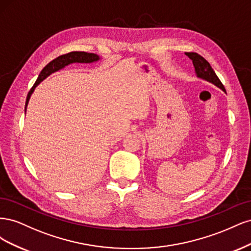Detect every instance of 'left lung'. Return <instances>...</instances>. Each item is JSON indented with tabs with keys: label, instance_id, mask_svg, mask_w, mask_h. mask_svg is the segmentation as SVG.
I'll return each mask as SVG.
<instances>
[{
	"label": "left lung",
	"instance_id": "1",
	"mask_svg": "<svg viewBox=\"0 0 251 251\" xmlns=\"http://www.w3.org/2000/svg\"><path fill=\"white\" fill-rule=\"evenodd\" d=\"M185 54L193 60V65L195 67V71H196L197 76H198L199 78H202L204 80H207L211 83H214L215 86H217L218 88L223 90L224 92H226L223 83L221 82V80L219 79L214 69H212L211 66L209 65V63L206 59L196 52H186Z\"/></svg>",
	"mask_w": 251,
	"mask_h": 251
}]
</instances>
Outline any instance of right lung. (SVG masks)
<instances>
[{
    "label": "right lung",
    "mask_w": 251,
    "mask_h": 251,
    "mask_svg": "<svg viewBox=\"0 0 251 251\" xmlns=\"http://www.w3.org/2000/svg\"><path fill=\"white\" fill-rule=\"evenodd\" d=\"M100 56L95 53H88V52H83V51H73L70 53H67V54L60 55L58 57H56L55 59L51 60V62L44 68V69L41 71L39 77H37L35 83L33 85V87L31 88V90L29 91V93L27 95V100H26V103H25V113L27 110V105L30 100V96L33 93V91L35 89V87L39 85L41 81H43L45 78L48 77L50 74L54 73L60 69H63L66 66L73 64V63H86V64H90V63H94L100 60Z\"/></svg>",
    "instance_id": "add662e5"
}]
</instances>
